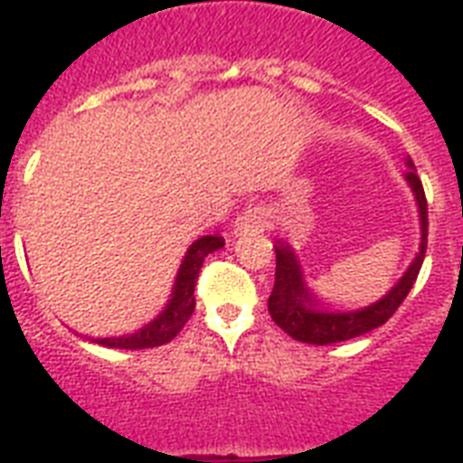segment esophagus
Here are the masks:
<instances>
[{"label":"esophagus","mask_w":463,"mask_h":463,"mask_svg":"<svg viewBox=\"0 0 463 463\" xmlns=\"http://www.w3.org/2000/svg\"><path fill=\"white\" fill-rule=\"evenodd\" d=\"M271 228V221H269V209L267 206H260V203H254V206H247L240 218L235 221V235H245V232H264Z\"/></svg>","instance_id":"1"}]
</instances>
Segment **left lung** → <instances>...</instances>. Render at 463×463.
Here are the masks:
<instances>
[{
    "label": "left lung",
    "instance_id": "1",
    "mask_svg": "<svg viewBox=\"0 0 463 463\" xmlns=\"http://www.w3.org/2000/svg\"><path fill=\"white\" fill-rule=\"evenodd\" d=\"M406 167L409 170L403 175V180L409 182L413 199H416L418 221H420V245L402 279L377 303L358 309H336L334 305L324 303L305 281L303 267H300V260L293 252V247L281 240L276 242V281L274 290L269 296V315L288 336L312 345L338 344V341L363 336L387 322L403 303V298L409 296V290L413 288L418 279V271L423 267L425 247H428V202H425L423 184L416 175L413 160H406Z\"/></svg>",
    "mask_w": 463,
    "mask_h": 463
}]
</instances>
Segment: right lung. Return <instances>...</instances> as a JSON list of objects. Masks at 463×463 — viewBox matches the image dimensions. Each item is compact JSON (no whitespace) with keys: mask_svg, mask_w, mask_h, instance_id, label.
Returning a JSON list of instances; mask_svg holds the SVG:
<instances>
[{"mask_svg":"<svg viewBox=\"0 0 463 463\" xmlns=\"http://www.w3.org/2000/svg\"><path fill=\"white\" fill-rule=\"evenodd\" d=\"M225 245V240L221 235H203V238L194 240L189 250L182 257V264L175 276L173 293L167 298L165 307L160 309L158 315L148 324H144L141 329L132 331V334H122V336L110 338H90L96 344L110 345V348H127V351H139V348H156L167 341H173L180 329L187 324V319L194 312V283L199 279L203 260L211 252H216Z\"/></svg>","mask_w":463,"mask_h":463,"instance_id":"1","label":"right lung"}]
</instances>
